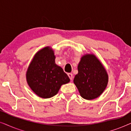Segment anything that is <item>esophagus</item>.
Here are the masks:
<instances>
[{
    "label": "esophagus",
    "mask_w": 131,
    "mask_h": 131,
    "mask_svg": "<svg viewBox=\"0 0 131 131\" xmlns=\"http://www.w3.org/2000/svg\"><path fill=\"white\" fill-rule=\"evenodd\" d=\"M67 74H68V76L69 77L70 79L71 80H72L73 78V74H72V73H68Z\"/></svg>",
    "instance_id": "1"
}]
</instances>
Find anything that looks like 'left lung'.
<instances>
[{
  "label": "left lung",
  "mask_w": 131,
  "mask_h": 131,
  "mask_svg": "<svg viewBox=\"0 0 131 131\" xmlns=\"http://www.w3.org/2000/svg\"><path fill=\"white\" fill-rule=\"evenodd\" d=\"M78 73L74 83L80 96L86 100H94L102 94L106 88L108 76L100 60L94 54H86L78 64Z\"/></svg>",
  "instance_id": "left-lung-1"
}]
</instances>
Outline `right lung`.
Here are the masks:
<instances>
[{"instance_id": "obj_1", "label": "right lung", "mask_w": 131, "mask_h": 131, "mask_svg": "<svg viewBox=\"0 0 131 131\" xmlns=\"http://www.w3.org/2000/svg\"><path fill=\"white\" fill-rule=\"evenodd\" d=\"M55 59L54 52L47 46L36 53L28 66L27 82L39 97H52L57 94L62 85L70 82L67 74L55 64Z\"/></svg>"}]
</instances>
